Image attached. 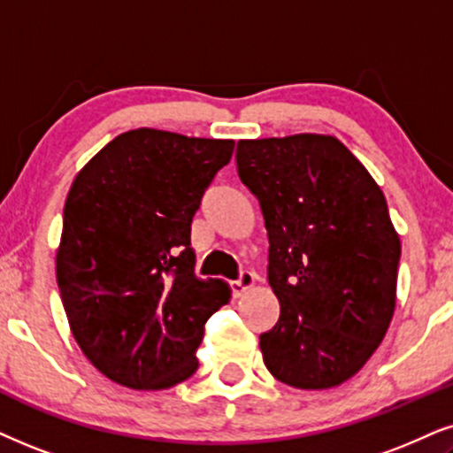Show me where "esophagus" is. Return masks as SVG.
Returning a JSON list of instances; mask_svg holds the SVG:
<instances>
[{"mask_svg": "<svg viewBox=\"0 0 453 453\" xmlns=\"http://www.w3.org/2000/svg\"><path fill=\"white\" fill-rule=\"evenodd\" d=\"M253 286H255V273L253 272H242V273H240L238 280L230 282V288H232L234 296H242L246 290H250Z\"/></svg>", "mask_w": 453, "mask_h": 453, "instance_id": "obj_1", "label": "esophagus"}]
</instances>
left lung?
Listing matches in <instances>:
<instances>
[{"mask_svg": "<svg viewBox=\"0 0 453 453\" xmlns=\"http://www.w3.org/2000/svg\"><path fill=\"white\" fill-rule=\"evenodd\" d=\"M238 175L269 240L280 318L259 336L284 385L330 388L357 374L385 339L402 242L385 194L332 135L240 140Z\"/></svg>", "mask_w": 453, "mask_h": 453, "instance_id": "obj_1", "label": "left lung"}]
</instances>
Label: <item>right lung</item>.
Here are the masks:
<instances>
[{
    "label": "right lung",
    "mask_w": 453,
    "mask_h": 453,
    "mask_svg": "<svg viewBox=\"0 0 453 453\" xmlns=\"http://www.w3.org/2000/svg\"><path fill=\"white\" fill-rule=\"evenodd\" d=\"M234 140L117 135L68 190L56 280L73 336L106 379L158 391L196 372L204 324L230 301L194 276L192 217Z\"/></svg>",
    "instance_id": "right-lung-1"
}]
</instances>
